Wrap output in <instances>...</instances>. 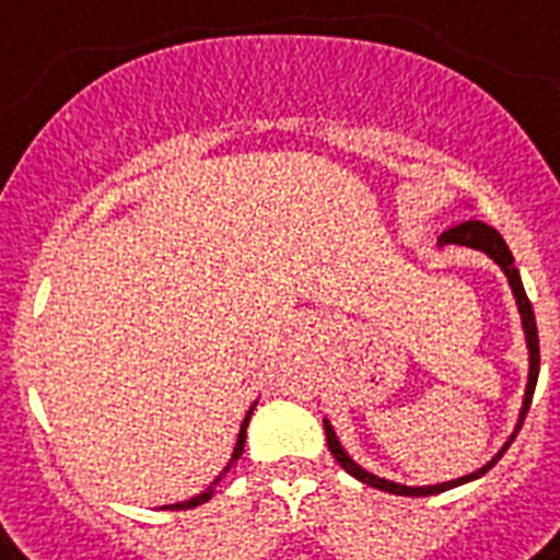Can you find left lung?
<instances>
[{"label":"left lung","mask_w":560,"mask_h":560,"mask_svg":"<svg viewBox=\"0 0 560 560\" xmlns=\"http://www.w3.org/2000/svg\"><path fill=\"white\" fill-rule=\"evenodd\" d=\"M436 245H465V247H474V250H482L488 253L490 259L495 261V265L502 267L504 276H508L510 287H513V295H515V304H518V313H522V327H524V338H527V349H529V374H527V388H524V402H522V415H518V425H515V431L510 434V440L504 442L502 451L493 456V459L485 465V468L474 470V474L468 476H459V479H454V482H442V485H428V488H408V485H397V482H388V479H381V476L369 474L366 468H361L358 462L352 459V456L343 451V445L338 442V436H335L332 425H329V420H324V431H327V445L329 451H332V456L338 459V465L343 470H347L349 476H354L358 482L363 485H372V488L377 490H386V493H395V495H434V493H442V490H451L456 488V485H465V482H474V479H479V476L488 474L490 468H493L495 462L502 459L504 451L510 448V442L515 440V434H518V428H522L524 417H527L529 411V402H533V392H536V383H538V363H541V354H538V329H536V315H533V304H529L527 293H524V284H522V276H518V270H515L513 265V253H510L508 242L502 240V233L495 231V228L485 225V222L479 220H468V222H459V225L448 228V231L442 233L440 242Z\"/></svg>","instance_id":"8db88e82"}]
</instances>
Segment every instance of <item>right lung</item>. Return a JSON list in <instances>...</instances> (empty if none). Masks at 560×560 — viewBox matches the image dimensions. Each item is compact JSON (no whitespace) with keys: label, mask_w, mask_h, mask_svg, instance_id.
Listing matches in <instances>:
<instances>
[{"label":"right lung","mask_w":560,"mask_h":560,"mask_svg":"<svg viewBox=\"0 0 560 560\" xmlns=\"http://www.w3.org/2000/svg\"><path fill=\"white\" fill-rule=\"evenodd\" d=\"M253 408H256V402H253L250 406V411H247L245 415V420H242V428H240V436H236V448H233V454H231V462H228L225 465V470H222L220 476H217V479H213L211 485H208V490H202V493L199 495H194V499H188V502H177V504H165V510H188V508H197V504H206L208 499H211L213 495V488H217V485H220V479L222 476L228 474V470L233 468V462L240 459L242 456V451H245V436H247V422H250V415H253Z\"/></svg>","instance_id":"right-lung-1"}]
</instances>
